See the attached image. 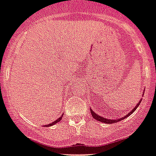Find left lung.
Segmentation results:
<instances>
[{"label": "left lung", "instance_id": "obj_1", "mask_svg": "<svg viewBox=\"0 0 156 156\" xmlns=\"http://www.w3.org/2000/svg\"><path fill=\"white\" fill-rule=\"evenodd\" d=\"M141 101H142V99H140V101H139V102H138V104H137L135 106V108H133L132 109V111H131L130 112H129V113L127 114V115H125V116H124V117H123L122 118H120V119H117V120H116V119H115V120L107 119V118H103V117H101V116H100V115H97V114H95V112H94L93 111H92V109L90 108L91 114H92V117H93V118H95V120H97V121H100V122L105 123V124H113V123L118 122V121H121V120L125 119L126 118H127V117H128V116H130V115H131V114L133 113V112H135V111H136V109L137 108H138V106L140 105V102H141Z\"/></svg>", "mask_w": 156, "mask_h": 156}]
</instances>
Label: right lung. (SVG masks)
I'll list each match as a JSON object with an SVG mask.
<instances>
[{"mask_svg": "<svg viewBox=\"0 0 156 156\" xmlns=\"http://www.w3.org/2000/svg\"><path fill=\"white\" fill-rule=\"evenodd\" d=\"M62 117H63V115H62V116H61V117H60V118H58V119H57L56 121H53V122H52L51 124H48V125H46V127H51V126L54 125V124H57V123H58V122H59V121H61V120L62 119Z\"/></svg>", "mask_w": 156, "mask_h": 156, "instance_id": "1", "label": "right lung"}]
</instances>
